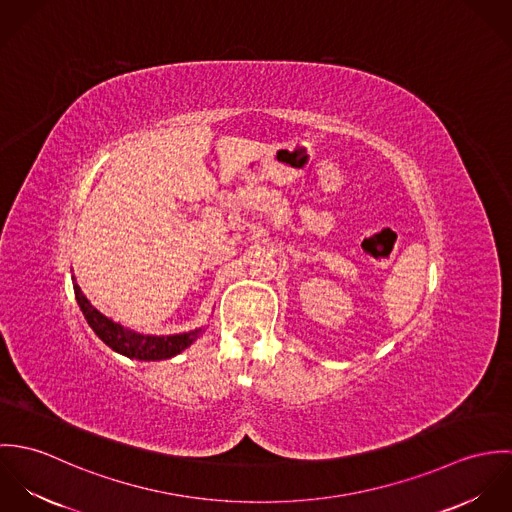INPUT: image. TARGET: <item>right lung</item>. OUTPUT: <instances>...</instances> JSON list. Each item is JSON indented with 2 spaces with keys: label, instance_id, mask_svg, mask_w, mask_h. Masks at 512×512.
Here are the masks:
<instances>
[{
  "label": "right lung",
  "instance_id": "obj_1",
  "mask_svg": "<svg viewBox=\"0 0 512 512\" xmlns=\"http://www.w3.org/2000/svg\"><path fill=\"white\" fill-rule=\"evenodd\" d=\"M74 286V297L76 303L86 319V323L92 327V331L98 335L100 341H104L112 351L128 357V359H138V361H163L179 355L185 351L205 329H195L189 333H179V335H142L136 331H130L122 327L120 323H114L106 315H102L90 301L82 295L80 288Z\"/></svg>",
  "mask_w": 512,
  "mask_h": 512
}]
</instances>
